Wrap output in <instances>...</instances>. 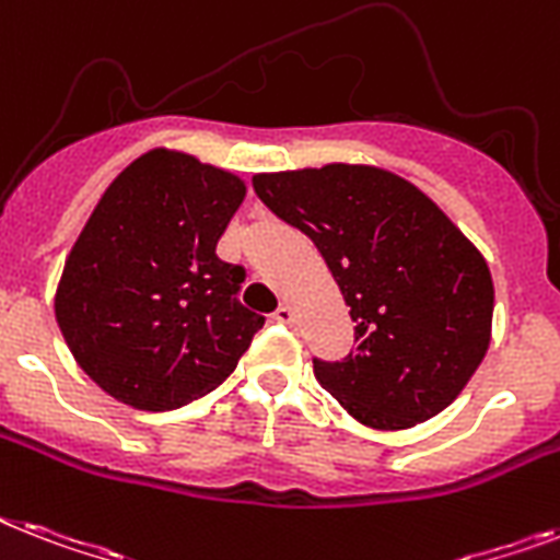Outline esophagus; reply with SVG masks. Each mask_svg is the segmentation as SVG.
I'll list each match as a JSON object with an SVG mask.
<instances>
[{
	"label": "esophagus",
	"mask_w": 560,
	"mask_h": 560,
	"mask_svg": "<svg viewBox=\"0 0 560 560\" xmlns=\"http://www.w3.org/2000/svg\"><path fill=\"white\" fill-rule=\"evenodd\" d=\"M272 319L279 322V325H293V322H295V313H293V307H290V304H281L279 311L272 313Z\"/></svg>",
	"instance_id": "esophagus-1"
}]
</instances>
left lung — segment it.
I'll return each mask as SVG.
<instances>
[{"instance_id":"1","label":"left lung","mask_w":560,"mask_h":560,"mask_svg":"<svg viewBox=\"0 0 560 560\" xmlns=\"http://www.w3.org/2000/svg\"><path fill=\"white\" fill-rule=\"evenodd\" d=\"M267 207L302 230L357 322V351L313 374L368 429L399 431L452 406L492 339L494 288L480 249L411 180L380 166L253 177Z\"/></svg>"}]
</instances>
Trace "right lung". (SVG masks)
<instances>
[{"label": "right lung", "mask_w": 560, "mask_h": 560, "mask_svg": "<svg viewBox=\"0 0 560 560\" xmlns=\"http://www.w3.org/2000/svg\"><path fill=\"white\" fill-rule=\"evenodd\" d=\"M238 175L152 149L108 184L54 295L77 365L140 411H172L233 374L265 316L238 302L244 267L215 256Z\"/></svg>", "instance_id": "right-lung-1"}]
</instances>
